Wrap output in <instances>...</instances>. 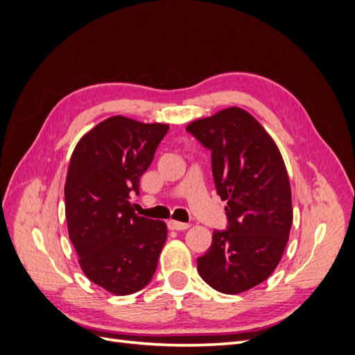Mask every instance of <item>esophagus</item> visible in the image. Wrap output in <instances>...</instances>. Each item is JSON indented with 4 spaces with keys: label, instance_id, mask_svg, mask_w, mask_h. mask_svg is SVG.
<instances>
[{
    "label": "esophagus",
    "instance_id": "34e87169",
    "mask_svg": "<svg viewBox=\"0 0 355 355\" xmlns=\"http://www.w3.org/2000/svg\"><path fill=\"white\" fill-rule=\"evenodd\" d=\"M168 230H176V231H185L189 228V223H184V222H178V220H168L167 222Z\"/></svg>",
    "mask_w": 355,
    "mask_h": 355
}]
</instances>
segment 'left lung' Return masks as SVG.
Here are the masks:
<instances>
[{
	"label": "left lung",
	"instance_id": "1",
	"mask_svg": "<svg viewBox=\"0 0 355 355\" xmlns=\"http://www.w3.org/2000/svg\"><path fill=\"white\" fill-rule=\"evenodd\" d=\"M211 151V171L228 227L213 231L197 270L220 293H243L280 263L293 222L292 189L280 149L247 111L231 106L187 125Z\"/></svg>",
	"mask_w": 355,
	"mask_h": 355
}]
</instances>
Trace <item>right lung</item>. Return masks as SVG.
I'll list each match as a JSON object with an SVG mask.
<instances>
[{"label":"right lung","instance_id":"right-lung-1","mask_svg":"<svg viewBox=\"0 0 355 355\" xmlns=\"http://www.w3.org/2000/svg\"><path fill=\"white\" fill-rule=\"evenodd\" d=\"M167 132V124L115 115L85 133L71 155L65 182L69 240L85 277L118 296L151 282L167 239L163 220L137 216L130 202Z\"/></svg>","mask_w":355,"mask_h":355}]
</instances>
